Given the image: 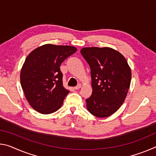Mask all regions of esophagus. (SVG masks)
<instances>
[{"label":"esophagus","mask_w":156,"mask_h":156,"mask_svg":"<svg viewBox=\"0 0 156 156\" xmlns=\"http://www.w3.org/2000/svg\"><path fill=\"white\" fill-rule=\"evenodd\" d=\"M80 87H81V84H78L77 86L75 87L74 89H76V90H78V89H80Z\"/></svg>","instance_id":"34e87169"}]
</instances>
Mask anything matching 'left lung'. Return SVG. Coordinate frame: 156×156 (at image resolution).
Here are the masks:
<instances>
[{
    "instance_id": "left-lung-1",
    "label": "left lung",
    "mask_w": 156,
    "mask_h": 156,
    "mask_svg": "<svg viewBox=\"0 0 156 156\" xmlns=\"http://www.w3.org/2000/svg\"><path fill=\"white\" fill-rule=\"evenodd\" d=\"M81 54L91 68V96L87 108L98 118L114 113L125 101L130 87L131 72L120 52L110 47H84Z\"/></svg>"
}]
</instances>
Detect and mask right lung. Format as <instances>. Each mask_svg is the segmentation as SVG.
<instances>
[{"instance_id": "obj_1", "label": "right lung", "mask_w": 156, "mask_h": 156, "mask_svg": "<svg viewBox=\"0 0 156 156\" xmlns=\"http://www.w3.org/2000/svg\"><path fill=\"white\" fill-rule=\"evenodd\" d=\"M77 51L72 46L47 44L33 50L20 71V83L31 107L43 114L61 107L69 91L63 87L60 66Z\"/></svg>"}]
</instances>
